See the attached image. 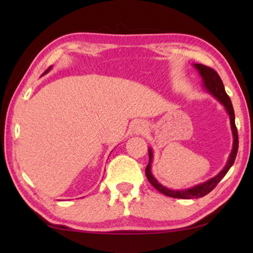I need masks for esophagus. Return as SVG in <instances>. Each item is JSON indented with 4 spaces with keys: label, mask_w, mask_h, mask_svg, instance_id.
<instances>
[{
    "label": "esophagus",
    "mask_w": 253,
    "mask_h": 253,
    "mask_svg": "<svg viewBox=\"0 0 253 253\" xmlns=\"http://www.w3.org/2000/svg\"><path fill=\"white\" fill-rule=\"evenodd\" d=\"M146 124L142 121H137L136 123H134V125H132V130L135 131V134H143V132L146 130Z\"/></svg>",
    "instance_id": "1"
}]
</instances>
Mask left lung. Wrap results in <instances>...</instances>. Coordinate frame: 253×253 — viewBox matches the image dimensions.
<instances>
[{"instance_id":"8db88e82","label":"left lung","mask_w":253,"mask_h":253,"mask_svg":"<svg viewBox=\"0 0 253 253\" xmlns=\"http://www.w3.org/2000/svg\"><path fill=\"white\" fill-rule=\"evenodd\" d=\"M194 67L198 69L199 74L201 75L204 88L224 106L226 113L229 114L231 129H232V135H233V147H232V152L230 154L228 163H226L224 169H222L216 176L210 178L209 181L201 183L199 185L187 188V190H170V188L163 186L161 183H158L157 179L154 177L152 174L153 152L151 148H148L149 162H148V165L146 166V169H145V174H146L147 179L157 191L161 192V193L175 199H185V200L199 199L209 194L210 192H211L213 188L217 185V183H219L221 179L225 176V174L228 173V170L231 169V166L233 165L235 157H237L238 148H239V137H238L237 126H235V122H234L233 106H232V102H231L230 97L226 95L224 85H223V83H222L220 76L217 75V72L214 69H212V68L201 65V63H194Z\"/></svg>"}]
</instances>
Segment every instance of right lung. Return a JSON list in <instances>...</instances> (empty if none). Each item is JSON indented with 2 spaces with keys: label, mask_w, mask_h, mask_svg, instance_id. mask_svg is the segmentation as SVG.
<instances>
[{
  "label": "right lung",
  "mask_w": 253,
  "mask_h": 253,
  "mask_svg": "<svg viewBox=\"0 0 253 253\" xmlns=\"http://www.w3.org/2000/svg\"><path fill=\"white\" fill-rule=\"evenodd\" d=\"M50 69H51V67H49V68H48V69H46V70H45V72H48V71H49ZM45 72H44V74H45Z\"/></svg>",
  "instance_id": "right-lung-1"
}]
</instances>
